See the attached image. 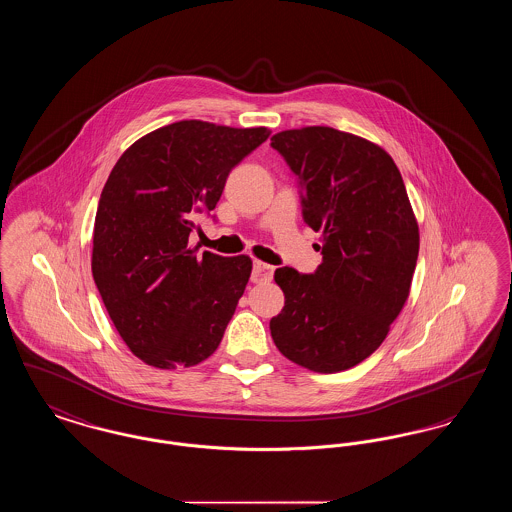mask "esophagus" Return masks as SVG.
<instances>
[{
    "label": "esophagus",
    "mask_w": 512,
    "mask_h": 512,
    "mask_svg": "<svg viewBox=\"0 0 512 512\" xmlns=\"http://www.w3.org/2000/svg\"><path fill=\"white\" fill-rule=\"evenodd\" d=\"M272 274H274V267H270L267 263H261V261H255L253 272H251V282L253 284L268 282V280H272Z\"/></svg>",
    "instance_id": "1"
}]
</instances>
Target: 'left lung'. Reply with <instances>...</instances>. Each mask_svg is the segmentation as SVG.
Returning a JSON list of instances; mask_svg holds the SVG:
<instances>
[{
	"label": "left lung",
	"mask_w": 512,
	"mask_h": 512,
	"mask_svg": "<svg viewBox=\"0 0 512 512\" xmlns=\"http://www.w3.org/2000/svg\"><path fill=\"white\" fill-rule=\"evenodd\" d=\"M297 176L305 224L320 230L313 274L276 268L286 295L270 320L284 357L313 372L359 365L386 340L418 259V224L401 172L382 147L330 126L270 138Z\"/></svg>",
	"instance_id": "left-lung-1"
}]
</instances>
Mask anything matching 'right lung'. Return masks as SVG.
I'll return each instance as SVG.
<instances>
[{
	"mask_svg": "<svg viewBox=\"0 0 512 512\" xmlns=\"http://www.w3.org/2000/svg\"><path fill=\"white\" fill-rule=\"evenodd\" d=\"M268 128L180 121L122 153L99 197L92 274L128 349L157 368L215 353L251 274V259L197 255L188 240L230 171Z\"/></svg>",
	"mask_w": 512,
	"mask_h": 512,
	"instance_id": "obj_1",
	"label": "right lung"
}]
</instances>
